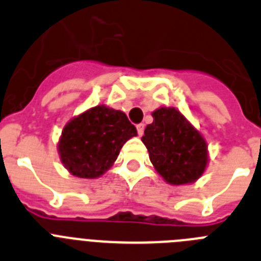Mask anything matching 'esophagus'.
Returning <instances> with one entry per match:
<instances>
[{
    "label": "esophagus",
    "instance_id": "esophagus-1",
    "mask_svg": "<svg viewBox=\"0 0 261 261\" xmlns=\"http://www.w3.org/2000/svg\"><path fill=\"white\" fill-rule=\"evenodd\" d=\"M137 131H138V135H139V137H142L144 133V123L137 124Z\"/></svg>",
    "mask_w": 261,
    "mask_h": 261
}]
</instances>
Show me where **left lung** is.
<instances>
[{
    "instance_id": "left-lung-1",
    "label": "left lung",
    "mask_w": 261,
    "mask_h": 261,
    "mask_svg": "<svg viewBox=\"0 0 261 261\" xmlns=\"http://www.w3.org/2000/svg\"><path fill=\"white\" fill-rule=\"evenodd\" d=\"M147 124L142 142L149 160L168 184H192L209 162L207 144L198 130L174 108H159Z\"/></svg>"
}]
</instances>
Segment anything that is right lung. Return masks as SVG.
Returning <instances> with one entry per match:
<instances>
[{
    "instance_id": "obj_1",
    "label": "right lung",
    "mask_w": 261,
    "mask_h": 261,
    "mask_svg": "<svg viewBox=\"0 0 261 261\" xmlns=\"http://www.w3.org/2000/svg\"><path fill=\"white\" fill-rule=\"evenodd\" d=\"M137 135L123 112L94 106L65 124L59 139V156L73 176L96 178L112 167L123 144Z\"/></svg>"
}]
</instances>
